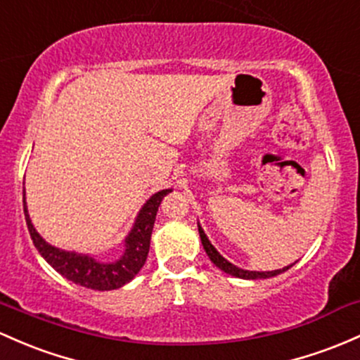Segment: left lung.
<instances>
[{
    "mask_svg": "<svg viewBox=\"0 0 360 360\" xmlns=\"http://www.w3.org/2000/svg\"><path fill=\"white\" fill-rule=\"evenodd\" d=\"M198 232H200V238H201V244H203V248H205V251H207L208 258L212 259L215 266H219L220 270L225 271V274H229V275H234V276H239V278H246V280L270 278V276H275V275L282 274V271L289 270V268L292 266V264H290V266H285V268H282V270H275V271H250V270H243V268L236 266V264H232L231 262H227V259H225L224 256L215 250V246H213L210 240H208L207 234H205V231H203V229H201V225H198Z\"/></svg>",
    "mask_w": 360,
    "mask_h": 360,
    "instance_id": "left-lung-1",
    "label": "left lung"
}]
</instances>
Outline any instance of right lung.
<instances>
[{
  "label": "right lung",
  "mask_w": 360,
  "mask_h": 360,
  "mask_svg": "<svg viewBox=\"0 0 360 360\" xmlns=\"http://www.w3.org/2000/svg\"><path fill=\"white\" fill-rule=\"evenodd\" d=\"M171 189H162L150 198L145 207L141 208L131 232L126 238V251L121 259L112 263H101L89 255H78L73 251H63L59 248L51 246L35 231L30 217L27 213L25 198H23V212H25L27 227H29L30 238L34 240V246L41 252L42 258L46 259L58 274L71 280V282L84 285L86 289L94 290H114L128 283L129 280L135 278V275L141 270L145 262H147L150 250V238H152L153 224H155L157 210L160 207V201ZM25 196V191H23Z\"/></svg>",
  "instance_id": "obj_1"
}]
</instances>
